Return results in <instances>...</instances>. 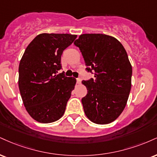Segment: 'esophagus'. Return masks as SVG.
Returning <instances> with one entry per match:
<instances>
[{
    "instance_id": "obj_1",
    "label": "esophagus",
    "mask_w": 157,
    "mask_h": 157,
    "mask_svg": "<svg viewBox=\"0 0 157 157\" xmlns=\"http://www.w3.org/2000/svg\"><path fill=\"white\" fill-rule=\"evenodd\" d=\"M77 82L78 84H80L81 83V79L80 77H78V78H77Z\"/></svg>"
}]
</instances>
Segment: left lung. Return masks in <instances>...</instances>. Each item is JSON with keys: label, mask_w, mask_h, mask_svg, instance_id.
<instances>
[{"label": "left lung", "mask_w": 157, "mask_h": 157, "mask_svg": "<svg viewBox=\"0 0 157 157\" xmlns=\"http://www.w3.org/2000/svg\"><path fill=\"white\" fill-rule=\"evenodd\" d=\"M82 52L94 79L82 80L88 93L82 99L86 116L97 124L114 121L125 108L132 86V68L118 39L101 33H86L74 42Z\"/></svg>", "instance_id": "obj_1"}]
</instances>
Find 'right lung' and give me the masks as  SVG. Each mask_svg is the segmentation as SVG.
Segmentation results:
<instances>
[{
    "instance_id": "right-lung-1",
    "label": "right lung",
    "mask_w": 157,
    "mask_h": 157,
    "mask_svg": "<svg viewBox=\"0 0 157 157\" xmlns=\"http://www.w3.org/2000/svg\"><path fill=\"white\" fill-rule=\"evenodd\" d=\"M77 35L41 33L28 44L19 65V89L24 106L33 119L56 121L65 112L76 79L58 74L61 55Z\"/></svg>"
}]
</instances>
